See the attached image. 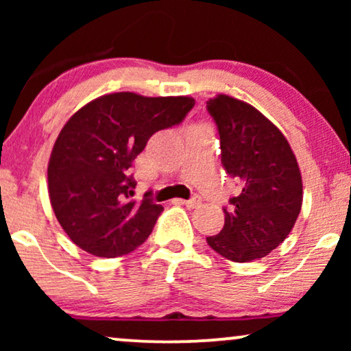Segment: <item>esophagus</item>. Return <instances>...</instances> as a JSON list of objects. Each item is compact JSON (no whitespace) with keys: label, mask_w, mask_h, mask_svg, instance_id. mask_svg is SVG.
<instances>
[{"label":"esophagus","mask_w":351,"mask_h":351,"mask_svg":"<svg viewBox=\"0 0 351 351\" xmlns=\"http://www.w3.org/2000/svg\"><path fill=\"white\" fill-rule=\"evenodd\" d=\"M182 203H184L186 208L195 209V208H199V206H201V198H199L198 195H195L193 198H190V199H186V201H182Z\"/></svg>","instance_id":"1"}]
</instances>
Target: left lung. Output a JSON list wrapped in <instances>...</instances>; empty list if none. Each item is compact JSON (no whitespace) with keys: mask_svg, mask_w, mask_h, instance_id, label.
Here are the masks:
<instances>
[{"mask_svg":"<svg viewBox=\"0 0 351 351\" xmlns=\"http://www.w3.org/2000/svg\"><path fill=\"white\" fill-rule=\"evenodd\" d=\"M206 104L217 124L225 171L241 184V193L223 209V228L206 241L228 261H257L285 241L299 217V165L282 132L252 105L225 94Z\"/></svg>","mask_w":351,"mask_h":351,"instance_id":"obj_1","label":"left lung"}]
</instances>
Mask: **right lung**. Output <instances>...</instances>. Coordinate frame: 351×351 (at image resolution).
<instances>
[{
	"label": "right lung",
	"mask_w": 351,
	"mask_h": 351,
	"mask_svg": "<svg viewBox=\"0 0 351 351\" xmlns=\"http://www.w3.org/2000/svg\"><path fill=\"white\" fill-rule=\"evenodd\" d=\"M195 99L114 93L80 108L57 137L47 165L51 206L76 246L121 257L150 237L162 206L132 198V161L153 134L180 124Z\"/></svg>",
	"instance_id": "1"
}]
</instances>
